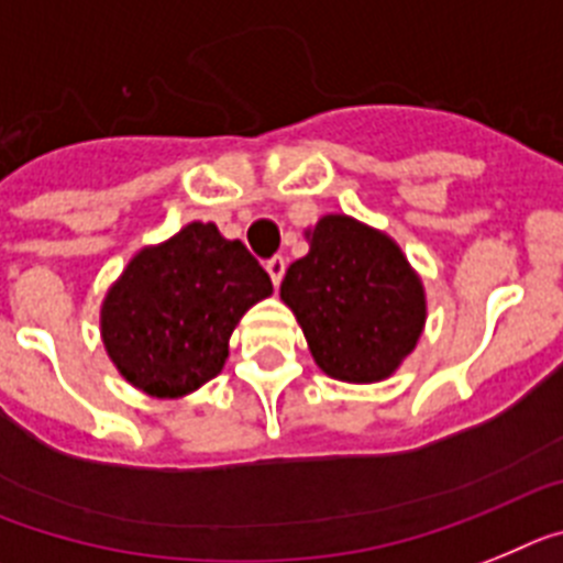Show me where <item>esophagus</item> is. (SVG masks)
<instances>
[{"label":"esophagus","instance_id":"34e87169","mask_svg":"<svg viewBox=\"0 0 563 563\" xmlns=\"http://www.w3.org/2000/svg\"><path fill=\"white\" fill-rule=\"evenodd\" d=\"M266 272H268V277H272V283H275V288H277V286H280L283 275H286V261H283V257H272V261L266 263Z\"/></svg>","mask_w":563,"mask_h":563}]
</instances>
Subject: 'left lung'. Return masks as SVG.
I'll list each match as a JSON object with an SVG mask.
<instances>
[{
    "label": "left lung",
    "instance_id": "left-lung-1",
    "mask_svg": "<svg viewBox=\"0 0 563 563\" xmlns=\"http://www.w3.org/2000/svg\"><path fill=\"white\" fill-rule=\"evenodd\" d=\"M306 241L309 254L286 268L280 300L297 317L317 368L340 383H383L424 331L422 277L388 232L351 214H322Z\"/></svg>",
    "mask_w": 563,
    "mask_h": 563
}]
</instances>
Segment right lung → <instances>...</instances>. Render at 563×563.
<instances>
[{"label":"right lung","mask_w":563,"mask_h":563,"mask_svg":"<svg viewBox=\"0 0 563 563\" xmlns=\"http://www.w3.org/2000/svg\"><path fill=\"white\" fill-rule=\"evenodd\" d=\"M268 295L272 280L241 241L192 221L130 257L101 300V342L141 394L189 397L221 374L229 336Z\"/></svg>","instance_id":"1"}]
</instances>
